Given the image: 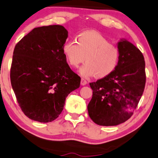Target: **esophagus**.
<instances>
[{
  "instance_id": "34e87169",
  "label": "esophagus",
  "mask_w": 158,
  "mask_h": 158,
  "mask_svg": "<svg viewBox=\"0 0 158 158\" xmlns=\"http://www.w3.org/2000/svg\"><path fill=\"white\" fill-rule=\"evenodd\" d=\"M87 81H86L85 79H83V78H82V79H81V85L82 86H85V85H87Z\"/></svg>"
}]
</instances>
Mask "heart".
<instances>
[{"mask_svg":"<svg viewBox=\"0 0 158 158\" xmlns=\"http://www.w3.org/2000/svg\"><path fill=\"white\" fill-rule=\"evenodd\" d=\"M63 52L70 65L79 67L84 61L85 64L79 70L83 77L104 78L110 75L118 65L119 52L116 46L109 40L94 31L81 33L76 41H69L63 47Z\"/></svg>","mask_w":158,"mask_h":158,"instance_id":"1","label":"heart"}]
</instances>
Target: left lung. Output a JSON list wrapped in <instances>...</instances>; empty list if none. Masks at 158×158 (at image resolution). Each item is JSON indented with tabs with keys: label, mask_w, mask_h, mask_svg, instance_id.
Returning a JSON list of instances; mask_svg holds the SVG:
<instances>
[{
	"label": "left lung",
	"mask_w": 158,
	"mask_h": 158,
	"mask_svg": "<svg viewBox=\"0 0 158 158\" xmlns=\"http://www.w3.org/2000/svg\"><path fill=\"white\" fill-rule=\"evenodd\" d=\"M118 65L110 75L89 83L93 98L87 106L89 117L103 126L125 123L136 109L146 83L145 61L142 53L127 41L117 43Z\"/></svg>",
	"instance_id": "8db88e82"
}]
</instances>
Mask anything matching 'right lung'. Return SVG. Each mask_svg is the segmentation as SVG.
Here are the masks:
<instances>
[{
	"label": "right lung",
	"instance_id": "1",
	"mask_svg": "<svg viewBox=\"0 0 158 158\" xmlns=\"http://www.w3.org/2000/svg\"><path fill=\"white\" fill-rule=\"evenodd\" d=\"M67 38L63 26H43L32 30L15 46L11 86L22 111L33 120H55L69 94L80 86V77L70 69L63 52Z\"/></svg>",
	"mask_w": 158,
	"mask_h": 158
}]
</instances>
